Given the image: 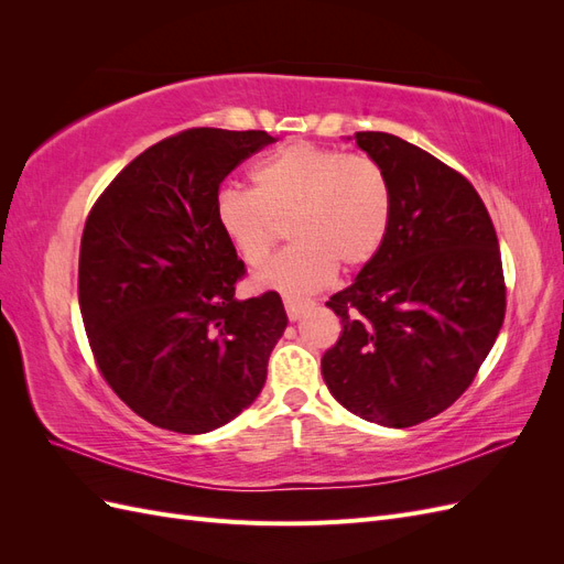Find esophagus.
<instances>
[{"instance_id":"esophagus-1","label":"esophagus","mask_w":564,"mask_h":564,"mask_svg":"<svg viewBox=\"0 0 564 564\" xmlns=\"http://www.w3.org/2000/svg\"><path fill=\"white\" fill-rule=\"evenodd\" d=\"M282 301H284V308H286L289 319H299L313 305L311 299H301V296H292V294H284Z\"/></svg>"}]
</instances>
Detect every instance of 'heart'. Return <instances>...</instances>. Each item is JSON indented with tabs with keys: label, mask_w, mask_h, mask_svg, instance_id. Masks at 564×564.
I'll list each match as a JSON object with an SVG mask.
<instances>
[{
	"label": "heart",
	"mask_w": 564,
	"mask_h": 564,
	"mask_svg": "<svg viewBox=\"0 0 564 564\" xmlns=\"http://www.w3.org/2000/svg\"><path fill=\"white\" fill-rule=\"evenodd\" d=\"M253 191L228 185L216 195V224L249 268L268 263L284 235L294 237L261 282L315 292L336 265L360 270L377 259L392 216L379 162L313 141L280 145L251 169Z\"/></svg>",
	"instance_id": "b5f03b06"
}]
</instances>
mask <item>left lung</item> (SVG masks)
Returning <instances> with one entry per match:
<instances>
[{
  "mask_svg": "<svg viewBox=\"0 0 564 564\" xmlns=\"http://www.w3.org/2000/svg\"><path fill=\"white\" fill-rule=\"evenodd\" d=\"M355 141L386 172L392 216L377 259L327 301L344 332L322 355V377L348 412L409 429L464 395L497 340L501 251L464 174L392 133Z\"/></svg>",
  "mask_w": 564,
  "mask_h": 564,
  "instance_id": "left-lung-1",
  "label": "left lung"
}]
</instances>
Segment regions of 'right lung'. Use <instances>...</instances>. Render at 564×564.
Returning a JSON list of instances; mask_svg holds the SVG:
<instances>
[{
    "label": "right lung",
    "mask_w": 564,
    "mask_h": 564,
    "mask_svg": "<svg viewBox=\"0 0 564 564\" xmlns=\"http://www.w3.org/2000/svg\"><path fill=\"white\" fill-rule=\"evenodd\" d=\"M270 143L265 131H178L129 162L84 224L77 292L96 367L158 429H220L265 383L284 305L278 292L235 299L247 268L214 207L224 178Z\"/></svg>",
    "instance_id": "1"
}]
</instances>
